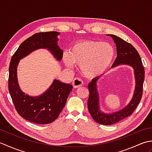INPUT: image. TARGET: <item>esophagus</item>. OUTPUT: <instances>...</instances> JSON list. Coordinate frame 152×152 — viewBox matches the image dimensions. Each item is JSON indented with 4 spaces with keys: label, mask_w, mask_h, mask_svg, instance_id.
I'll return each instance as SVG.
<instances>
[{
    "label": "esophagus",
    "mask_w": 152,
    "mask_h": 152,
    "mask_svg": "<svg viewBox=\"0 0 152 152\" xmlns=\"http://www.w3.org/2000/svg\"><path fill=\"white\" fill-rule=\"evenodd\" d=\"M82 85H83V82L81 79L78 78L74 79L72 82V86L74 88H80Z\"/></svg>",
    "instance_id": "34e87169"
}]
</instances>
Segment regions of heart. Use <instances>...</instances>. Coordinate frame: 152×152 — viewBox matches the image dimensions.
I'll list each match as a JSON object with an SVG mask.
<instances>
[{
	"instance_id": "1",
	"label": "heart",
	"mask_w": 152,
	"mask_h": 152,
	"mask_svg": "<svg viewBox=\"0 0 152 152\" xmlns=\"http://www.w3.org/2000/svg\"><path fill=\"white\" fill-rule=\"evenodd\" d=\"M114 55V48L108 43L83 40L74 44L69 52H64L63 60L66 67L71 69L76 64L83 76L92 78L108 69Z\"/></svg>"
}]
</instances>
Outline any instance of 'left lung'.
I'll return each mask as SVG.
<instances>
[{"label":"left lung","mask_w":152,"mask_h":152,"mask_svg":"<svg viewBox=\"0 0 152 152\" xmlns=\"http://www.w3.org/2000/svg\"><path fill=\"white\" fill-rule=\"evenodd\" d=\"M108 36L113 38L117 50V57L112 64V69L120 64H127L133 67L136 85L133 98L124 108L112 114H106L99 109V97L96 82L100 76L93 79L89 83V96L88 101L89 112L96 123L106 125L114 124L133 114L140 103L142 96L144 80V69L137 50L131 44L115 35L108 34Z\"/></svg>","instance_id":"left-lung-1"}]
</instances>
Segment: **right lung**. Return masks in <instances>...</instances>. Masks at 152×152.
I'll list each match as a JSON object with an SVG mask.
<instances>
[{
	"mask_svg": "<svg viewBox=\"0 0 152 152\" xmlns=\"http://www.w3.org/2000/svg\"><path fill=\"white\" fill-rule=\"evenodd\" d=\"M59 32L38 33L21 44L10 61L9 66L8 89L19 115L26 120L37 124H48L54 121L65 106L72 86L54 80L47 91L37 96L26 95L19 86L17 68L23 58L33 51L47 49L57 61L63 58V51L57 44Z\"/></svg>",
	"mask_w": 152,
	"mask_h": 152,
	"instance_id": "obj_1",
	"label": "right lung"
}]
</instances>
